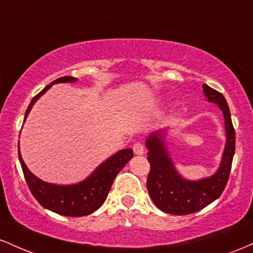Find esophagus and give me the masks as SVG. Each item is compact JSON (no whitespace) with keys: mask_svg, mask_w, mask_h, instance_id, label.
Segmentation results:
<instances>
[{"mask_svg":"<svg viewBox=\"0 0 253 253\" xmlns=\"http://www.w3.org/2000/svg\"><path fill=\"white\" fill-rule=\"evenodd\" d=\"M132 150H134L136 155H142L144 153L143 143H141V142H136V143H134V146H132Z\"/></svg>","mask_w":253,"mask_h":253,"instance_id":"34e87169","label":"esophagus"}]
</instances>
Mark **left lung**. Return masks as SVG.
Here are the masks:
<instances>
[{"instance_id": "1", "label": "left lung", "mask_w": 253, "mask_h": 253, "mask_svg": "<svg viewBox=\"0 0 253 253\" xmlns=\"http://www.w3.org/2000/svg\"><path fill=\"white\" fill-rule=\"evenodd\" d=\"M203 92L208 101L217 104L225 117L227 142L222 163L214 175L198 181L183 179L173 166L160 132L152 134L147 140L149 174L147 189L155 206L164 212L174 215H189L196 212L221 196L228 181L232 161L235 152V131L231 112L225 96L208 84H203Z\"/></svg>"}]
</instances>
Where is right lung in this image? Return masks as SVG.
Listing matches in <instances>:
<instances>
[{"label": "right lung", "mask_w": 253, "mask_h": 253, "mask_svg": "<svg viewBox=\"0 0 253 253\" xmlns=\"http://www.w3.org/2000/svg\"><path fill=\"white\" fill-rule=\"evenodd\" d=\"M74 81H76V79L73 76H64V78H59L51 82L49 86L45 87L31 100L26 113H25V119L27 118L28 112L31 111L33 104L38 100L39 96L44 94L53 84ZM18 152L20 164H21V169L28 188L36 200L41 203V206L51 211L57 212V214L73 217L86 216V215L95 211L99 207H101V204L105 202L107 195H109L116 175L126 166L127 161L134 157L131 149L119 150L109 160L101 164L86 180L75 184V185L62 186L44 183L42 180L38 179L25 165L21 154H20V149Z\"/></svg>", "instance_id": "add662e5"}]
</instances>
